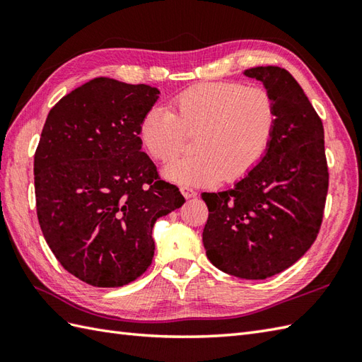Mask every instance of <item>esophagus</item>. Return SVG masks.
Wrapping results in <instances>:
<instances>
[{"label": "esophagus", "mask_w": 362, "mask_h": 362, "mask_svg": "<svg viewBox=\"0 0 362 362\" xmlns=\"http://www.w3.org/2000/svg\"><path fill=\"white\" fill-rule=\"evenodd\" d=\"M180 193L183 194V197H185V199H193L197 194L196 191L193 188H189V187H180Z\"/></svg>", "instance_id": "esophagus-1"}]
</instances>
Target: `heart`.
Here are the masks:
<instances>
[{"mask_svg":"<svg viewBox=\"0 0 362 362\" xmlns=\"http://www.w3.org/2000/svg\"><path fill=\"white\" fill-rule=\"evenodd\" d=\"M276 105L267 90L241 82H204L175 95L171 110L152 107L143 115L138 135L158 161L175 158L194 135L193 156L163 169L179 185L205 187L218 180L236 182L255 168L271 146Z\"/></svg>","mask_w":362,"mask_h":362,"instance_id":"obj_1","label":"heart"}]
</instances>
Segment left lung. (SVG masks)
<instances>
[{"instance_id": "obj_1", "label": "left lung", "mask_w": 362, "mask_h": 362, "mask_svg": "<svg viewBox=\"0 0 362 362\" xmlns=\"http://www.w3.org/2000/svg\"><path fill=\"white\" fill-rule=\"evenodd\" d=\"M276 105V129L263 160L232 189L202 193L206 257L222 272L263 280L283 272L316 241L328 193L324 126L310 99L280 66H255Z\"/></svg>"}]
</instances>
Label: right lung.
Segmentation results:
<instances>
[{
    "instance_id": "1",
    "label": "right lung",
    "mask_w": 362,
    "mask_h": 362,
    "mask_svg": "<svg viewBox=\"0 0 362 362\" xmlns=\"http://www.w3.org/2000/svg\"><path fill=\"white\" fill-rule=\"evenodd\" d=\"M158 95L96 78L60 99L43 126L34 156L38 224L59 263L91 286H124L144 274L153 224L185 202L141 151L138 127Z\"/></svg>"
}]
</instances>
